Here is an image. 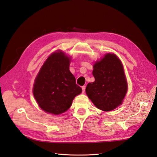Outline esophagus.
Segmentation results:
<instances>
[{"instance_id":"esophagus-1","label":"esophagus","mask_w":157,"mask_h":157,"mask_svg":"<svg viewBox=\"0 0 157 157\" xmlns=\"http://www.w3.org/2000/svg\"><path fill=\"white\" fill-rule=\"evenodd\" d=\"M82 92H83V93L85 92V89H86V86H83L82 87Z\"/></svg>"}]
</instances>
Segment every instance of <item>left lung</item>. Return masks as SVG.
<instances>
[{
	"instance_id": "left-lung-1",
	"label": "left lung",
	"mask_w": 157,
	"mask_h": 157,
	"mask_svg": "<svg viewBox=\"0 0 157 157\" xmlns=\"http://www.w3.org/2000/svg\"><path fill=\"white\" fill-rule=\"evenodd\" d=\"M94 82L88 83L86 93L98 109L111 111L121 105L128 90L124 69L119 58L107 54L94 65Z\"/></svg>"
}]
</instances>
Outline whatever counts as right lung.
<instances>
[{
	"instance_id": "add662e5",
	"label": "right lung",
	"mask_w": 157,
	"mask_h": 157,
	"mask_svg": "<svg viewBox=\"0 0 157 157\" xmlns=\"http://www.w3.org/2000/svg\"><path fill=\"white\" fill-rule=\"evenodd\" d=\"M71 58L61 50L52 53L40 69L33 85V95L44 111L59 115L70 108L82 92L70 72Z\"/></svg>"
}]
</instances>
